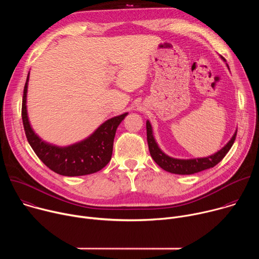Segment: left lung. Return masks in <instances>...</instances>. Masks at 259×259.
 <instances>
[{
  "mask_svg": "<svg viewBox=\"0 0 259 259\" xmlns=\"http://www.w3.org/2000/svg\"><path fill=\"white\" fill-rule=\"evenodd\" d=\"M226 64L228 66V68L230 69L228 63H226ZM236 135H237V130L235 131L232 138L228 141V143L224 147H221L219 151H217L216 153H214L208 157L194 158V159H177V158H172V157L168 156L160 149V146L158 145L156 138L154 136L152 124L149 120L146 121L147 144H149V150H150L152 158L165 171L174 173V174H179V175L195 174V173L212 168L215 165H217L221 160L225 158V156L231 150V147L233 146L234 141L236 139Z\"/></svg>",
  "mask_w": 259,
  "mask_h": 259,
  "instance_id": "1",
  "label": "left lung"
}]
</instances>
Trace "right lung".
Returning a JSON list of instances; mask_svg holds the SVG:
<instances>
[{"label": "right lung", "instance_id": "obj_1", "mask_svg": "<svg viewBox=\"0 0 259 259\" xmlns=\"http://www.w3.org/2000/svg\"><path fill=\"white\" fill-rule=\"evenodd\" d=\"M29 71L23 90L22 122L29 145L35 155L52 171L63 176H82L95 173L112 159L116 131L128 113L110 118L85 139L66 146H58L43 140L29 122L26 98Z\"/></svg>", "mask_w": 259, "mask_h": 259}]
</instances>
